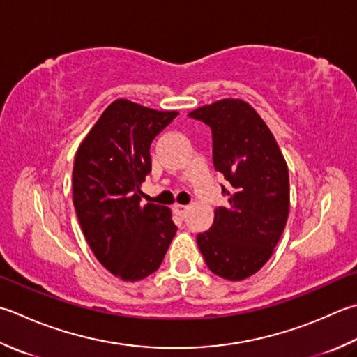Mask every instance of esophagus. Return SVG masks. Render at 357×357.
Wrapping results in <instances>:
<instances>
[{
	"label": "esophagus",
	"mask_w": 357,
	"mask_h": 357,
	"mask_svg": "<svg viewBox=\"0 0 357 357\" xmlns=\"http://www.w3.org/2000/svg\"><path fill=\"white\" fill-rule=\"evenodd\" d=\"M187 208H188V206H184V204H174L173 206L174 213L179 215V216H184L185 212H187Z\"/></svg>",
	"instance_id": "obj_1"
}]
</instances>
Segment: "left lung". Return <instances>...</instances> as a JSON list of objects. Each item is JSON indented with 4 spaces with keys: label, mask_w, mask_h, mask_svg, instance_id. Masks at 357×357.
<instances>
[{
    "label": "left lung",
    "mask_w": 357,
    "mask_h": 357,
    "mask_svg": "<svg viewBox=\"0 0 357 357\" xmlns=\"http://www.w3.org/2000/svg\"><path fill=\"white\" fill-rule=\"evenodd\" d=\"M188 116L212 128L213 165L229 181L227 207L197 236L213 274L230 282L254 275L271 258L289 213V173L260 114L241 99H222Z\"/></svg>",
    "instance_id": "1"
}]
</instances>
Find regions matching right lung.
<instances>
[{
  "instance_id": "1",
  "label": "right lung",
  "mask_w": 357,
  "mask_h": 357,
  "mask_svg": "<svg viewBox=\"0 0 357 357\" xmlns=\"http://www.w3.org/2000/svg\"><path fill=\"white\" fill-rule=\"evenodd\" d=\"M176 116L117 99L75 153L77 218L97 260L123 282L158 271L176 234L169 207L141 204V185L151 172L150 145Z\"/></svg>"
}]
</instances>
